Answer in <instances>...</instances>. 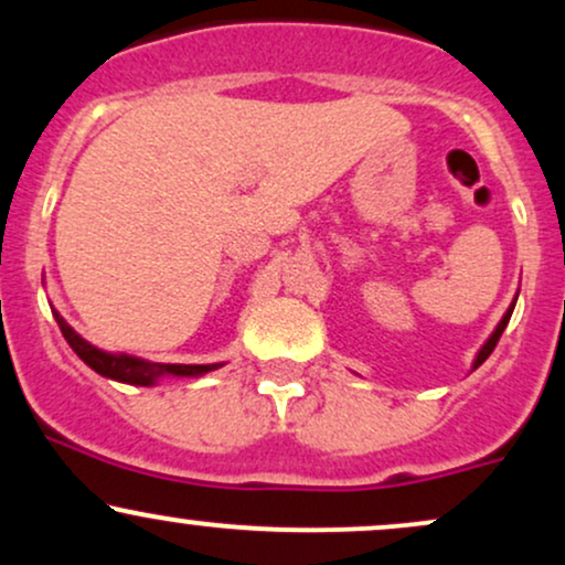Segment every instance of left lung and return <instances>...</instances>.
Returning <instances> with one entry per match:
<instances>
[{"label":"left lung","mask_w":565,"mask_h":565,"mask_svg":"<svg viewBox=\"0 0 565 565\" xmlns=\"http://www.w3.org/2000/svg\"><path fill=\"white\" fill-rule=\"evenodd\" d=\"M515 300H518V297H515ZM515 300H512V305H510V308H508V313H504V316H502V321H499V327L494 329V334H491V337H489V342H486V345H483L481 350H478V355H476V364H472V369H478V366H481V364H483V361H486V359H489V355H491V350H494V348H497L499 337H502V332H504V327H508V321H510V316H512V308H515Z\"/></svg>","instance_id":"8db88e82"}]
</instances>
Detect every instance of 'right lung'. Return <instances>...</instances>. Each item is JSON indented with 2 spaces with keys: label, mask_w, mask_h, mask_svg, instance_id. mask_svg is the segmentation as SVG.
<instances>
[{
  "label": "right lung",
  "mask_w": 565,
  "mask_h": 565,
  "mask_svg": "<svg viewBox=\"0 0 565 565\" xmlns=\"http://www.w3.org/2000/svg\"><path fill=\"white\" fill-rule=\"evenodd\" d=\"M55 321L57 327H61L63 337H66L71 350L79 355L84 364L95 369V372L103 374V377L129 382V385H153V382L159 377H167V374H174V377H199V374H206L220 366V364H153V361L132 359V355L103 353V350L89 345L87 340H82V337L76 334L66 321H63L61 313H55Z\"/></svg>",
  "instance_id": "1"
}]
</instances>
